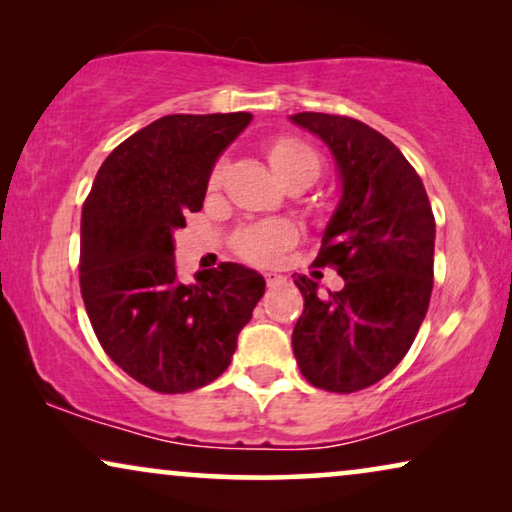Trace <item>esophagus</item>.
Instances as JSON below:
<instances>
[{
  "label": "esophagus",
  "instance_id": "34e87169",
  "mask_svg": "<svg viewBox=\"0 0 512 512\" xmlns=\"http://www.w3.org/2000/svg\"><path fill=\"white\" fill-rule=\"evenodd\" d=\"M284 282H286V277L277 275V272H268V275H265V284H268L270 289H275V286H282Z\"/></svg>",
  "mask_w": 512,
  "mask_h": 512
}]
</instances>
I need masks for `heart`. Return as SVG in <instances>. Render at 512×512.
Returning <instances> with one entry per match:
<instances>
[{"mask_svg": "<svg viewBox=\"0 0 512 512\" xmlns=\"http://www.w3.org/2000/svg\"><path fill=\"white\" fill-rule=\"evenodd\" d=\"M265 156H268V163L272 172L277 174V179L284 181L291 179L293 174L300 172H312L314 177H319V158L310 146L298 142V139L291 137H277L272 139L265 149ZM223 170H226V163H216L212 170V177H209V184L219 186ZM293 240H296V230L289 223L275 221V223H263V226H254L242 230L237 235L235 247L240 251L242 258H247L251 263L268 265L275 263L279 256H282L284 249H289Z\"/></svg>", "mask_w": 512, "mask_h": 512, "instance_id": "1", "label": "heart"}]
</instances>
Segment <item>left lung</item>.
Returning <instances> with one entry per match:
<instances>
[{"instance_id": "left-lung-1", "label": "left lung", "mask_w": 512, "mask_h": 512, "mask_svg": "<svg viewBox=\"0 0 512 512\" xmlns=\"http://www.w3.org/2000/svg\"><path fill=\"white\" fill-rule=\"evenodd\" d=\"M291 121L331 149L340 200L317 265H333L340 291L296 275L305 310L291 342L314 387L352 394L394 370L415 340L433 289V221L422 179L387 137L347 116L303 111Z\"/></svg>"}]
</instances>
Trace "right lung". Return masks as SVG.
Returning <instances> with one entry per match:
<instances>
[{
  "instance_id": "right-lung-1",
  "label": "right lung",
  "mask_w": 512,
  "mask_h": 512,
  "mask_svg": "<svg viewBox=\"0 0 512 512\" xmlns=\"http://www.w3.org/2000/svg\"><path fill=\"white\" fill-rule=\"evenodd\" d=\"M251 123L235 114H172L104 160L81 214V296L93 331L130 377L186 394L230 366L265 279L237 263L184 284L174 230L200 212L216 160Z\"/></svg>"
}]
</instances>
